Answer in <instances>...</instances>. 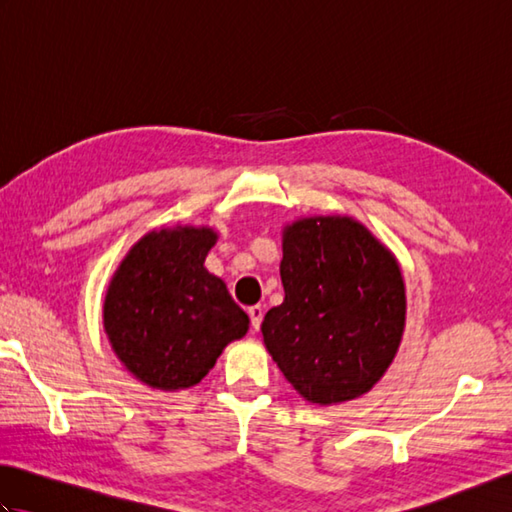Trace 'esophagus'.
Segmentation results:
<instances>
[{
  "label": "esophagus",
  "instance_id": "34e87169",
  "mask_svg": "<svg viewBox=\"0 0 512 512\" xmlns=\"http://www.w3.org/2000/svg\"><path fill=\"white\" fill-rule=\"evenodd\" d=\"M248 317H250V330L257 332L259 325H262V319H264V308L262 306H250Z\"/></svg>",
  "mask_w": 512,
  "mask_h": 512
}]
</instances>
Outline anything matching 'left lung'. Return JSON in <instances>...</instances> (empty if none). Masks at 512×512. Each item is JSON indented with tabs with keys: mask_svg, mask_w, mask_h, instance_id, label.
I'll return each instance as SVG.
<instances>
[{
	"mask_svg": "<svg viewBox=\"0 0 512 512\" xmlns=\"http://www.w3.org/2000/svg\"><path fill=\"white\" fill-rule=\"evenodd\" d=\"M284 303L264 343L299 394L334 405L363 396L394 361L405 284L394 255L352 217H308L284 231Z\"/></svg>",
	"mask_w": 512,
	"mask_h": 512,
	"instance_id": "obj_1",
	"label": "left lung"
}]
</instances>
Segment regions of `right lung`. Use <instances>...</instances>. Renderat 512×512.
<instances>
[{"label":"right lung","mask_w":512,"mask_h":512,"mask_svg":"<svg viewBox=\"0 0 512 512\" xmlns=\"http://www.w3.org/2000/svg\"><path fill=\"white\" fill-rule=\"evenodd\" d=\"M211 228H162L129 250L107 290L103 321L116 356L156 389H184L209 374L226 343L248 330L246 312L204 268Z\"/></svg>","instance_id":"add662e5"}]
</instances>
